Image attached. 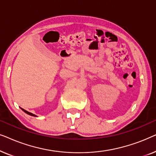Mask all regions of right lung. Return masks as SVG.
<instances>
[{"instance_id":"1","label":"right lung","mask_w":156,"mask_h":156,"mask_svg":"<svg viewBox=\"0 0 156 156\" xmlns=\"http://www.w3.org/2000/svg\"><path fill=\"white\" fill-rule=\"evenodd\" d=\"M22 110H23V112H25V113H26V114H29V115H30V116H36L35 114H32V113H30V112H27V111H26V110H25V109H23V108H22Z\"/></svg>"}]
</instances>
